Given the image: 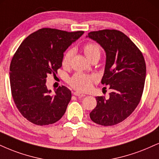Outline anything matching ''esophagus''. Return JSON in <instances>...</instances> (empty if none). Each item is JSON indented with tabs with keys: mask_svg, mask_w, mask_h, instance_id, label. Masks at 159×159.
<instances>
[{
	"mask_svg": "<svg viewBox=\"0 0 159 159\" xmlns=\"http://www.w3.org/2000/svg\"><path fill=\"white\" fill-rule=\"evenodd\" d=\"M73 95H75V96H78V97H84L85 95L83 94V93H78V92H74L73 93Z\"/></svg>",
	"mask_w": 159,
	"mask_h": 159,
	"instance_id": "esophagus-1",
	"label": "esophagus"
}]
</instances>
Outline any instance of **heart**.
<instances>
[{"label": "heart", "mask_w": 159, "mask_h": 159, "mask_svg": "<svg viewBox=\"0 0 159 159\" xmlns=\"http://www.w3.org/2000/svg\"><path fill=\"white\" fill-rule=\"evenodd\" d=\"M84 53L85 56L89 59V61L94 58H100L101 49L100 47L95 43H88L84 45L83 48ZM72 50H69L66 52L64 55L62 60V65L64 67H67L70 65V60H71ZM95 79V76L89 75L84 73H75L72 77L69 80V84L75 89H77L78 91L86 92L90 89L92 83Z\"/></svg>", "instance_id": "1"}]
</instances>
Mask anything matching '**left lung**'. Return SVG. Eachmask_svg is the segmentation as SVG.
Here are the masks:
<instances>
[{"instance_id":"left-lung-1","label":"left lung","mask_w":159,"mask_h":159,"mask_svg":"<svg viewBox=\"0 0 159 159\" xmlns=\"http://www.w3.org/2000/svg\"><path fill=\"white\" fill-rule=\"evenodd\" d=\"M106 53L101 84L107 85L110 98L97 96V105L89 113L95 123L116 125L125 120L140 102L146 78L142 53L123 32L115 30L91 32L87 35Z\"/></svg>"}]
</instances>
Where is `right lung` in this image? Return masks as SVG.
<instances>
[{
    "instance_id": "add662e5",
    "label": "right lung",
    "mask_w": 159,
    "mask_h": 159,
    "mask_svg": "<svg viewBox=\"0 0 159 159\" xmlns=\"http://www.w3.org/2000/svg\"><path fill=\"white\" fill-rule=\"evenodd\" d=\"M83 34L43 28L29 35L18 47L10 64L11 90L17 108L29 121L48 125L64 115L71 91L62 86L52 93L47 78L57 73L64 52Z\"/></svg>"
}]
</instances>
